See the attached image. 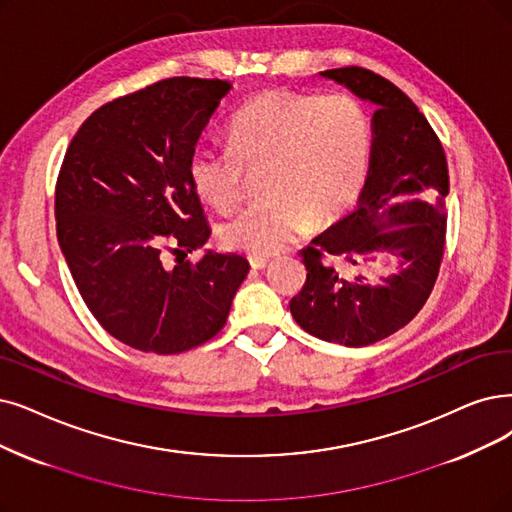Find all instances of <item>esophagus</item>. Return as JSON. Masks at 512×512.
<instances>
[{
  "instance_id": "34e87169",
  "label": "esophagus",
  "mask_w": 512,
  "mask_h": 512,
  "mask_svg": "<svg viewBox=\"0 0 512 512\" xmlns=\"http://www.w3.org/2000/svg\"><path fill=\"white\" fill-rule=\"evenodd\" d=\"M248 260H250V267H252L254 271H262V269L269 264V260L262 258V256H248Z\"/></svg>"
}]
</instances>
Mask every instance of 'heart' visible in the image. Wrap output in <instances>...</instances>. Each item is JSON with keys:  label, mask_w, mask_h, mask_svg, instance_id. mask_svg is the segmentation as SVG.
I'll return each mask as SVG.
<instances>
[{"label": "heart", "mask_w": 512, "mask_h": 512, "mask_svg": "<svg viewBox=\"0 0 512 512\" xmlns=\"http://www.w3.org/2000/svg\"><path fill=\"white\" fill-rule=\"evenodd\" d=\"M229 147H197L187 163L191 187L216 210L241 197L245 170L264 168L269 199L222 224L231 250L271 256L311 227L346 210L363 189L372 128L349 94L267 90L250 98L227 128Z\"/></svg>", "instance_id": "1"}]
</instances>
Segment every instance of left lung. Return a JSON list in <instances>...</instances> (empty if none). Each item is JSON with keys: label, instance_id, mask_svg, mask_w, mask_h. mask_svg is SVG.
Here are the masks:
<instances>
[{"label": "left lung", "instance_id": "left-lung-1", "mask_svg": "<svg viewBox=\"0 0 512 512\" xmlns=\"http://www.w3.org/2000/svg\"><path fill=\"white\" fill-rule=\"evenodd\" d=\"M321 77L374 105L372 159L357 210L300 252L306 281L290 311L311 336L357 349L401 330L431 296L445 250L449 174L441 140L395 84L363 67ZM378 255L395 257L398 273L374 282L362 264Z\"/></svg>", "mask_w": 512, "mask_h": 512}]
</instances>
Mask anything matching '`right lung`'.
<instances>
[{
  "label": "right lung",
  "instance_id": "add662e5",
  "mask_svg": "<svg viewBox=\"0 0 512 512\" xmlns=\"http://www.w3.org/2000/svg\"><path fill=\"white\" fill-rule=\"evenodd\" d=\"M222 79L170 77L96 109L56 180V235L77 290L105 330L136 351L185 353L214 338L250 262L206 252L163 267L210 237L187 163L220 100Z\"/></svg>",
  "mask_w": 512,
  "mask_h": 512
}]
</instances>
